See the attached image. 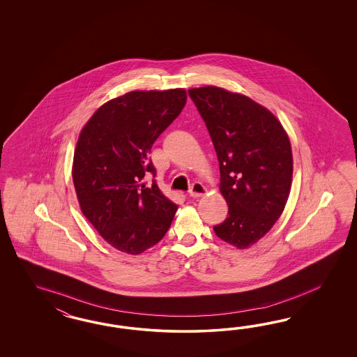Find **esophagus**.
<instances>
[{"mask_svg":"<svg viewBox=\"0 0 357 357\" xmlns=\"http://www.w3.org/2000/svg\"><path fill=\"white\" fill-rule=\"evenodd\" d=\"M206 194V187L200 183V182H195V183H192V185H191V188H190V196L195 197V199Z\"/></svg>","mask_w":357,"mask_h":357,"instance_id":"esophagus-1","label":"esophagus"}]
</instances>
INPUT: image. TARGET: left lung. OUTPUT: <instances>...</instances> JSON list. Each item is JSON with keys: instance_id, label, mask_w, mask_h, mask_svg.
<instances>
[{"instance_id": "left-lung-1", "label": "left lung", "mask_w": 357, "mask_h": 357, "mask_svg": "<svg viewBox=\"0 0 357 357\" xmlns=\"http://www.w3.org/2000/svg\"><path fill=\"white\" fill-rule=\"evenodd\" d=\"M206 121L220 163V191L227 220L218 238L246 249L281 216L292 184L293 157L287 132L275 115L246 96L216 86L188 90Z\"/></svg>"}]
</instances>
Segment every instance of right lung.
I'll use <instances>...</instances> for the list:
<instances>
[{
  "instance_id": "right-lung-1",
  "label": "right lung",
  "mask_w": 357,
  "mask_h": 357,
  "mask_svg": "<svg viewBox=\"0 0 357 357\" xmlns=\"http://www.w3.org/2000/svg\"><path fill=\"white\" fill-rule=\"evenodd\" d=\"M185 90L130 91L98 108L82 128L73 183L82 213L112 248L137 255L158 243L178 206L155 181L151 145L181 114Z\"/></svg>"
}]
</instances>
